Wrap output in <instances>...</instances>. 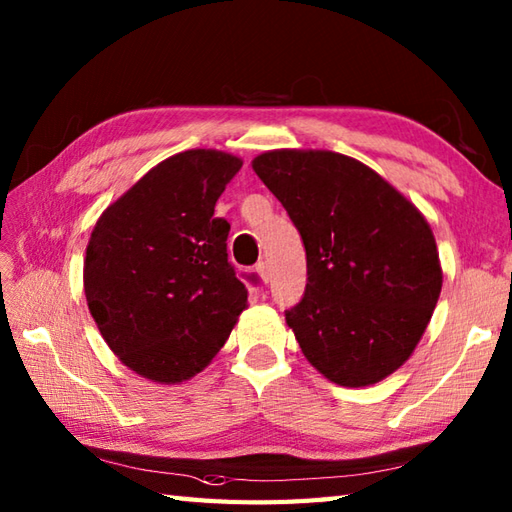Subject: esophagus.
Masks as SVG:
<instances>
[{"mask_svg": "<svg viewBox=\"0 0 512 512\" xmlns=\"http://www.w3.org/2000/svg\"><path fill=\"white\" fill-rule=\"evenodd\" d=\"M255 273L259 275V279H262V284H268V281H270V268H268L266 262H259L255 266Z\"/></svg>", "mask_w": 512, "mask_h": 512, "instance_id": "34e87169", "label": "esophagus"}]
</instances>
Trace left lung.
Returning a JSON list of instances; mask_svg holds the SVG:
<instances>
[{"label": "left lung", "mask_w": 512, "mask_h": 512, "mask_svg": "<svg viewBox=\"0 0 512 512\" xmlns=\"http://www.w3.org/2000/svg\"><path fill=\"white\" fill-rule=\"evenodd\" d=\"M253 169L306 246V292L286 310L303 356L343 387L394 374L442 290L427 220L374 169L334 151L275 149Z\"/></svg>", "instance_id": "8db88e82"}]
</instances>
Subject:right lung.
I'll return each mask as SVG.
<instances>
[{"label":"right lung","mask_w":512,"mask_h":512,"mask_svg":"<svg viewBox=\"0 0 512 512\" xmlns=\"http://www.w3.org/2000/svg\"><path fill=\"white\" fill-rule=\"evenodd\" d=\"M242 160L189 149L149 169L107 206L83 264L90 314L110 350L154 383H182L211 363L246 308L215 202Z\"/></svg>","instance_id":"add662e5"}]
</instances>
